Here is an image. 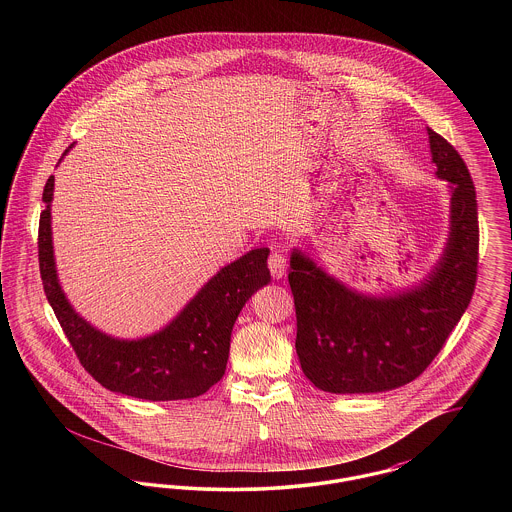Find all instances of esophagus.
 Here are the masks:
<instances>
[{
    "mask_svg": "<svg viewBox=\"0 0 512 512\" xmlns=\"http://www.w3.org/2000/svg\"><path fill=\"white\" fill-rule=\"evenodd\" d=\"M286 267H288V265H286V259H284L280 253H272V255L268 257V270H270L272 278H276V280L284 278Z\"/></svg>",
    "mask_w": 512,
    "mask_h": 512,
    "instance_id": "obj_1",
    "label": "esophagus"
}]
</instances>
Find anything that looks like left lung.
<instances>
[{"instance_id":"obj_1","label":"left lung","mask_w":512,"mask_h":512,"mask_svg":"<svg viewBox=\"0 0 512 512\" xmlns=\"http://www.w3.org/2000/svg\"><path fill=\"white\" fill-rule=\"evenodd\" d=\"M436 176L449 184V236L434 268L411 288L365 293L293 247L290 288L303 374L328 393H380L418 378L472 299L478 268L476 190L463 157L428 128Z\"/></svg>"}]
</instances>
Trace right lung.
Segmentation results:
<instances>
[{
	"label": "right lung",
	"instance_id": "obj_1",
	"mask_svg": "<svg viewBox=\"0 0 512 512\" xmlns=\"http://www.w3.org/2000/svg\"><path fill=\"white\" fill-rule=\"evenodd\" d=\"M53 186L55 178L49 176L38 232L40 274L49 305L82 366L103 388L146 401L192 399L215 386L226 370L236 318L251 295L270 282V249H251L220 268L161 330L138 340L115 338L80 317L61 288L51 234Z\"/></svg>",
	"mask_w": 512,
	"mask_h": 512
}]
</instances>
